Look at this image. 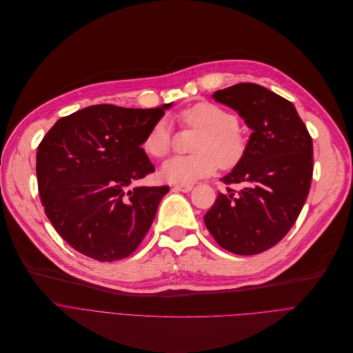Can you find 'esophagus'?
Returning a JSON list of instances; mask_svg holds the SVG:
<instances>
[{"label": "esophagus", "mask_w": 353, "mask_h": 353, "mask_svg": "<svg viewBox=\"0 0 353 353\" xmlns=\"http://www.w3.org/2000/svg\"><path fill=\"white\" fill-rule=\"evenodd\" d=\"M174 188L181 192H190L192 190V185L191 183H175Z\"/></svg>", "instance_id": "34e87169"}]
</instances>
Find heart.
<instances>
[{"label": "heart", "mask_w": 353, "mask_h": 353, "mask_svg": "<svg viewBox=\"0 0 353 353\" xmlns=\"http://www.w3.org/2000/svg\"><path fill=\"white\" fill-rule=\"evenodd\" d=\"M179 119L186 127L201 130L190 155H175L165 161L161 174L175 183H190L210 176L218 170L232 168L242 159L246 139L238 128V117L212 102H198L183 110ZM143 150L154 158H163L171 150V127L167 119L157 121L143 139Z\"/></svg>", "instance_id": "heart-1"}]
</instances>
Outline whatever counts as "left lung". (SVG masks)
<instances>
[{"label":"left lung","mask_w":353,"mask_h":353,"mask_svg":"<svg viewBox=\"0 0 353 353\" xmlns=\"http://www.w3.org/2000/svg\"><path fill=\"white\" fill-rule=\"evenodd\" d=\"M212 97L235 110L252 134L242 159L221 179L238 190L219 194L203 221L223 250L261 254L289 232L303 208L314 172L312 138L294 103L265 87L241 82Z\"/></svg>","instance_id":"1"}]
</instances>
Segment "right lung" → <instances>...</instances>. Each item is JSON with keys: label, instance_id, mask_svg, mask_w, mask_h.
<instances>
[{"label": "right lung", "instance_id": "right-lung-1", "mask_svg": "<svg viewBox=\"0 0 353 353\" xmlns=\"http://www.w3.org/2000/svg\"><path fill=\"white\" fill-rule=\"evenodd\" d=\"M171 105H91L58 119L38 145L41 202L75 251L112 262L130 256L147 235L170 186L134 185L155 171L141 145Z\"/></svg>", "mask_w": 353, "mask_h": 353}]
</instances>
